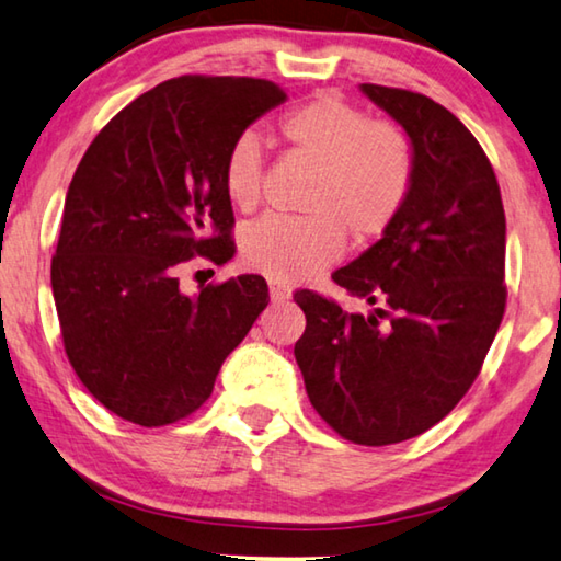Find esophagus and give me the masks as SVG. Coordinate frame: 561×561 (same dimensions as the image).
Listing matches in <instances>:
<instances>
[{"label":"esophagus","instance_id":"34e87169","mask_svg":"<svg viewBox=\"0 0 561 561\" xmlns=\"http://www.w3.org/2000/svg\"><path fill=\"white\" fill-rule=\"evenodd\" d=\"M290 298V288L288 286H280V283H275V280H271V300L273 302H283V300H288Z\"/></svg>","mask_w":561,"mask_h":561}]
</instances>
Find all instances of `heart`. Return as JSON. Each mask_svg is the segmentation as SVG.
<instances>
[{"label":"heart","mask_w":561,"mask_h":561,"mask_svg":"<svg viewBox=\"0 0 561 561\" xmlns=\"http://www.w3.org/2000/svg\"><path fill=\"white\" fill-rule=\"evenodd\" d=\"M288 149L316 167L302 198L306 214L265 216L241 236L248 268L275 283H296L343 253L345 233L357 245L378 241L405 208L415 183V146L402 126L370 118L337 94H318L278 122ZM265 151L253 131L238 134L224 156L226 198L248 214L261 204Z\"/></svg>","instance_id":"b5f03b06"}]
</instances>
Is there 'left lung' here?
Here are the masks:
<instances>
[{"instance_id": "1", "label": "left lung", "mask_w": 561, "mask_h": 561, "mask_svg": "<svg viewBox=\"0 0 561 561\" xmlns=\"http://www.w3.org/2000/svg\"><path fill=\"white\" fill-rule=\"evenodd\" d=\"M360 89L408 131L415 183L390 231L333 273L378 308L363 318L298 290L296 360L318 415L382 447L437 425L480 375L507 302V226L492 163L460 118L415 91Z\"/></svg>"}]
</instances>
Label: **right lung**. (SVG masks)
<instances>
[{
    "label": "right lung",
    "mask_w": 561,
    "mask_h": 561,
    "mask_svg": "<svg viewBox=\"0 0 561 561\" xmlns=\"http://www.w3.org/2000/svg\"><path fill=\"white\" fill-rule=\"evenodd\" d=\"M286 101L251 77L169 79L108 122L79 161L51 259L69 363L94 398L141 427L196 412L228 353L268 306L261 275L179 288L191 259H233L224 156Z\"/></svg>",
    "instance_id": "right-lung-1"
}]
</instances>
